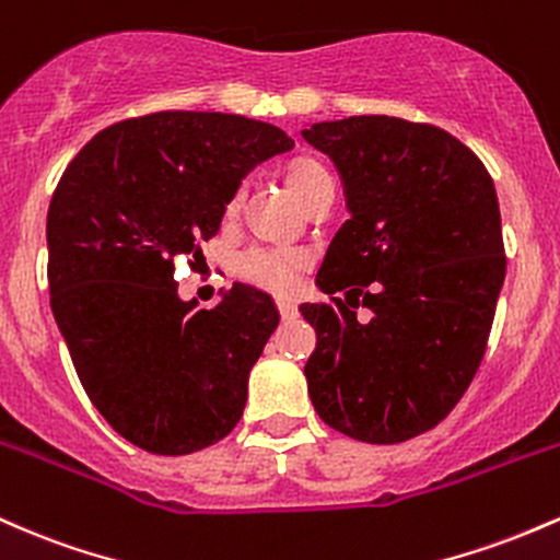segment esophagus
I'll list each match as a JSON object with an SVG mask.
<instances>
[{"instance_id": "34e87169", "label": "esophagus", "mask_w": 560, "mask_h": 560, "mask_svg": "<svg viewBox=\"0 0 560 560\" xmlns=\"http://www.w3.org/2000/svg\"><path fill=\"white\" fill-rule=\"evenodd\" d=\"M278 312H280L282 319H291V317H296V314H299L296 304H293V301H288V299H278Z\"/></svg>"}]
</instances>
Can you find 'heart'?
I'll use <instances>...</instances> for the list:
<instances>
[{"label": "heart", "mask_w": 560, "mask_h": 560, "mask_svg": "<svg viewBox=\"0 0 560 560\" xmlns=\"http://www.w3.org/2000/svg\"><path fill=\"white\" fill-rule=\"evenodd\" d=\"M330 177L325 166L314 159H296L285 166V185L299 203H304L314 190L328 185ZM310 264V256L301 250L248 248L237 256L235 269L250 285H259L272 293H291L299 285V272Z\"/></svg>", "instance_id": "obj_1"}]
</instances>
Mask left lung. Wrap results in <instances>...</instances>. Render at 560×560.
<instances>
[{
	"mask_svg": "<svg viewBox=\"0 0 560 560\" xmlns=\"http://www.w3.org/2000/svg\"><path fill=\"white\" fill-rule=\"evenodd\" d=\"M301 135L336 163L351 213L317 272L330 301L301 306L312 405L351 439L407 442L450 416L487 351L505 280L494 182L431 124L351 116ZM360 300L368 324L348 310Z\"/></svg>",
	"mask_w": 560,
	"mask_h": 560,
	"instance_id": "8db88e82",
	"label": "left lung"
}]
</instances>
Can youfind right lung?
Instances as JSON below:
<instances>
[{"instance_id": "1", "label": "right lung", "mask_w": 560, "mask_h": 560, "mask_svg": "<svg viewBox=\"0 0 560 560\" xmlns=\"http://www.w3.org/2000/svg\"><path fill=\"white\" fill-rule=\"evenodd\" d=\"M291 148L254 118L161 110L103 129L62 172L47 213L49 304L86 397L140 450L190 455L241 420L280 314L241 282L198 310L179 299L174 261L198 259L243 177Z\"/></svg>"}]
</instances>
